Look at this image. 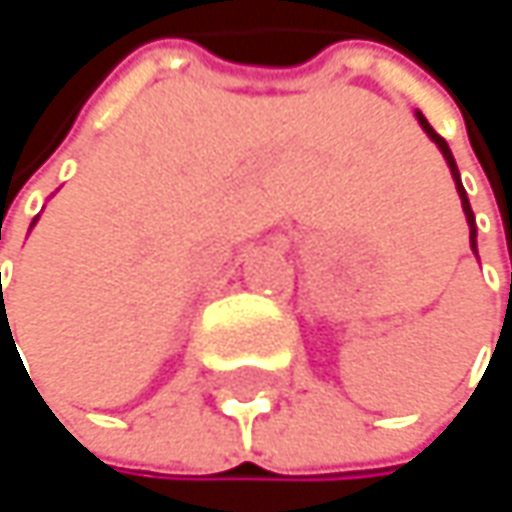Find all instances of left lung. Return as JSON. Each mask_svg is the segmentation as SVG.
Returning <instances> with one entry per match:
<instances>
[{
    "mask_svg": "<svg viewBox=\"0 0 512 512\" xmlns=\"http://www.w3.org/2000/svg\"><path fill=\"white\" fill-rule=\"evenodd\" d=\"M418 124H421V130L436 142V148L442 151L445 156V162H448V168H451V174H454V183H457V192H460V201H462V213H465V222H468V228H471V252L477 255V228H474V213H471V204H468V195H465V189H462V180H460V168H457V162H454V154H451V148H448V142L427 124V118L418 112ZM510 299H512V275H510Z\"/></svg>",
    "mask_w": 512,
    "mask_h": 512,
    "instance_id": "obj_1",
    "label": "left lung"
}]
</instances>
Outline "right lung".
I'll return each instance as SVG.
<instances>
[{
	"label": "right lung",
	"instance_id": "add662e5",
	"mask_svg": "<svg viewBox=\"0 0 512 512\" xmlns=\"http://www.w3.org/2000/svg\"><path fill=\"white\" fill-rule=\"evenodd\" d=\"M0 302H2L0 305V344H2V335H5V332H11V326H8V314H5V299H2V281H0ZM11 341H14V335H11Z\"/></svg>",
	"mask_w": 512,
	"mask_h": 512
}]
</instances>
